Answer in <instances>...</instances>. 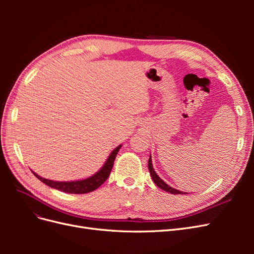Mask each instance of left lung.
Segmentation results:
<instances>
[{"mask_svg": "<svg viewBox=\"0 0 254 254\" xmlns=\"http://www.w3.org/2000/svg\"><path fill=\"white\" fill-rule=\"evenodd\" d=\"M148 170H149L150 176H151V178H152V181L155 182L156 186L159 187L160 189H162V190H164L165 191H168V193L175 194V195H177V194H186V193H184V191L178 190H176V189L170 187V186H168V184H166L162 179L160 178V177L157 175V173L155 172V170H153V167H152L151 156L149 157V160H148Z\"/></svg>", "mask_w": 254, "mask_h": 254, "instance_id": "left-lung-1", "label": "left lung"}]
</instances>
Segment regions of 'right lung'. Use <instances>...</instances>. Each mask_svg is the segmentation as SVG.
Wrapping results in <instances>:
<instances>
[{"label": "right lung", "mask_w": 254, "mask_h": 254, "mask_svg": "<svg viewBox=\"0 0 254 254\" xmlns=\"http://www.w3.org/2000/svg\"><path fill=\"white\" fill-rule=\"evenodd\" d=\"M121 147L122 145H119L117 148H114L112 150L110 156L108 157V159H107V161L101 170H99L97 173H95L93 176H91L89 178L83 179V180L64 181V182L53 181V180L42 178V177H40L39 175H37L33 171L32 172L38 179H39L41 182H43L44 184H47L48 187H51L53 189H56L58 190L64 191V193H68V194H87V193H90V191H93L96 189H98L107 179H108V177L112 170L115 157H117Z\"/></svg>", "instance_id": "1"}]
</instances>
